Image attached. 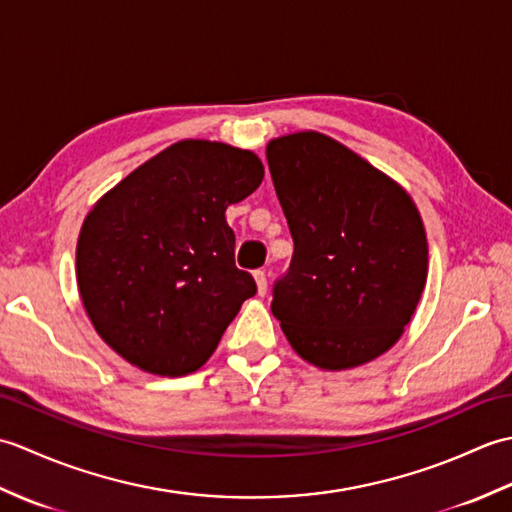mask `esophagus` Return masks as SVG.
Returning a JSON list of instances; mask_svg holds the SVG:
<instances>
[{
	"label": "esophagus",
	"mask_w": 512,
	"mask_h": 512,
	"mask_svg": "<svg viewBox=\"0 0 512 512\" xmlns=\"http://www.w3.org/2000/svg\"><path fill=\"white\" fill-rule=\"evenodd\" d=\"M255 281H257V295L264 297L266 290H268V275H266L264 268L255 270Z\"/></svg>",
	"instance_id": "1"
}]
</instances>
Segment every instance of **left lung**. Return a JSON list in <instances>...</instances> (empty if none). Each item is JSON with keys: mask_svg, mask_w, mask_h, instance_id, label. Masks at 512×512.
Masks as SVG:
<instances>
[{"mask_svg": "<svg viewBox=\"0 0 512 512\" xmlns=\"http://www.w3.org/2000/svg\"><path fill=\"white\" fill-rule=\"evenodd\" d=\"M270 176L295 242L273 286L286 339L323 369L387 352L427 284L429 248L407 191L336 140L299 132L270 140Z\"/></svg>", "mask_w": 512, "mask_h": 512, "instance_id": "left-lung-1", "label": "left lung"}]
</instances>
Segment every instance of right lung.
<instances>
[{
  "mask_svg": "<svg viewBox=\"0 0 512 512\" xmlns=\"http://www.w3.org/2000/svg\"><path fill=\"white\" fill-rule=\"evenodd\" d=\"M262 178L253 151L182 140L96 202L76 244V281L96 332L125 361L158 376L209 361L257 292L235 266L224 213Z\"/></svg>",
  "mask_w": 512,
  "mask_h": 512,
  "instance_id": "1",
  "label": "right lung"
}]
</instances>
